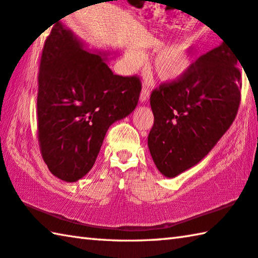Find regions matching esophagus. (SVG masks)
<instances>
[{"instance_id": "obj_1", "label": "esophagus", "mask_w": 258, "mask_h": 258, "mask_svg": "<svg viewBox=\"0 0 258 258\" xmlns=\"http://www.w3.org/2000/svg\"><path fill=\"white\" fill-rule=\"evenodd\" d=\"M150 97V89H148L146 86H143V89L141 92V101L145 102Z\"/></svg>"}]
</instances>
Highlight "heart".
Returning <instances> with one entry per match:
<instances>
[{
	"label": "heart",
	"mask_w": 258,
	"mask_h": 258,
	"mask_svg": "<svg viewBox=\"0 0 258 258\" xmlns=\"http://www.w3.org/2000/svg\"><path fill=\"white\" fill-rule=\"evenodd\" d=\"M128 58L134 64H138L142 60L141 54L132 52ZM190 55L186 47L174 46L161 51L154 60V70L156 75L163 80H174L181 77L190 66Z\"/></svg>",
	"instance_id": "1"
}]
</instances>
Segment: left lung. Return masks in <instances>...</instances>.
<instances>
[{
  "instance_id": "1",
  "label": "left lung",
  "mask_w": 258,
  "mask_h": 258,
  "mask_svg": "<svg viewBox=\"0 0 258 258\" xmlns=\"http://www.w3.org/2000/svg\"><path fill=\"white\" fill-rule=\"evenodd\" d=\"M239 62L223 40L181 77L152 92L154 124L148 147L165 177L174 178L196 165L232 124L241 99Z\"/></svg>"
}]
</instances>
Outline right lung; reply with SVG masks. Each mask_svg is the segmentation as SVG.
<instances>
[{"label":"right lung","mask_w":258,"mask_h":258,"mask_svg":"<svg viewBox=\"0 0 258 258\" xmlns=\"http://www.w3.org/2000/svg\"><path fill=\"white\" fill-rule=\"evenodd\" d=\"M142 81L113 75L56 22L44 43L38 72L37 138L52 174L75 182L96 161L108 126L137 106Z\"/></svg>","instance_id":"1"}]
</instances>
